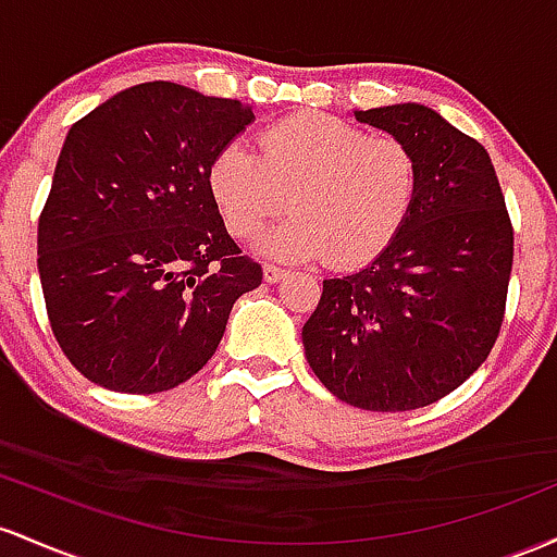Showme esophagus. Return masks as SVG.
Masks as SVG:
<instances>
[{"label":"esophagus","mask_w":557,"mask_h":557,"mask_svg":"<svg viewBox=\"0 0 557 557\" xmlns=\"http://www.w3.org/2000/svg\"><path fill=\"white\" fill-rule=\"evenodd\" d=\"M284 276H286L284 268L273 265V262H265V265H262V278H265L268 284H276V281H281Z\"/></svg>","instance_id":"obj_1"}]
</instances>
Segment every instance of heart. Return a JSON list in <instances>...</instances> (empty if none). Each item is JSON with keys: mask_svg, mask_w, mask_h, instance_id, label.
<instances>
[{"mask_svg": "<svg viewBox=\"0 0 557 557\" xmlns=\"http://www.w3.org/2000/svg\"><path fill=\"white\" fill-rule=\"evenodd\" d=\"M260 158L226 144L208 168V189L234 236L268 231L260 249L271 258H326L334 268L373 260L408 221L418 195V160L397 136L366 131L321 112L284 117L260 134Z\"/></svg>", "mask_w": 557, "mask_h": 557, "instance_id": "b5f03b06", "label": "heart"}]
</instances>
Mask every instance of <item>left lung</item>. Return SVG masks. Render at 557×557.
<instances>
[{
  "label": "left lung",
  "mask_w": 557,
  "mask_h": 557,
  "mask_svg": "<svg viewBox=\"0 0 557 557\" xmlns=\"http://www.w3.org/2000/svg\"><path fill=\"white\" fill-rule=\"evenodd\" d=\"M355 121L413 149L418 195L366 268L323 278L302 347L342 403L399 413L449 395L486 360L503 326L513 228L486 149L440 112L399 102L355 110Z\"/></svg>",
  "instance_id": "left-lung-1"
}]
</instances>
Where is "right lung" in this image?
Masks as SVG:
<instances>
[{
  "label": "right lung",
  "mask_w": 557,
  "mask_h": 557,
  "mask_svg": "<svg viewBox=\"0 0 557 557\" xmlns=\"http://www.w3.org/2000/svg\"><path fill=\"white\" fill-rule=\"evenodd\" d=\"M252 121L239 99L149 81L67 131L39 218V276L62 352L94 384H184L260 286L208 189L212 158Z\"/></svg>",
  "instance_id": "1"
}]
</instances>
